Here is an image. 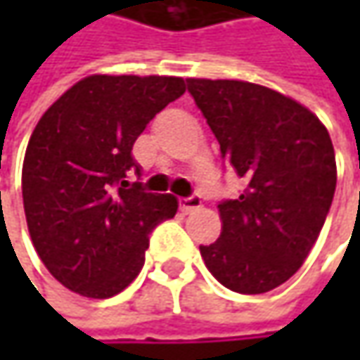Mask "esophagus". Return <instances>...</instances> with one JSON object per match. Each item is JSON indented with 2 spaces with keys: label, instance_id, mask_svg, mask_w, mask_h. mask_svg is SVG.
Segmentation results:
<instances>
[{
  "label": "esophagus",
  "instance_id": "1",
  "mask_svg": "<svg viewBox=\"0 0 360 360\" xmlns=\"http://www.w3.org/2000/svg\"><path fill=\"white\" fill-rule=\"evenodd\" d=\"M200 196L198 194H192V196H188V198H180V210L182 212H192V210H196V208H200Z\"/></svg>",
  "mask_w": 360,
  "mask_h": 360
}]
</instances>
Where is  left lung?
Masks as SVG:
<instances>
[{
	"label": "left lung",
	"mask_w": 360,
	"mask_h": 360,
	"mask_svg": "<svg viewBox=\"0 0 360 360\" xmlns=\"http://www.w3.org/2000/svg\"><path fill=\"white\" fill-rule=\"evenodd\" d=\"M246 188L218 204L222 232L200 255L214 278L240 295L286 283L311 252L337 188L335 150L321 120L278 91L238 79H186Z\"/></svg>",
	"instance_id": "1"
}]
</instances>
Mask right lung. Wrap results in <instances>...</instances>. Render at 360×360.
<instances>
[{
  "mask_svg": "<svg viewBox=\"0 0 360 360\" xmlns=\"http://www.w3.org/2000/svg\"><path fill=\"white\" fill-rule=\"evenodd\" d=\"M186 91L182 77L90 76L37 122L23 158L30 236L56 281L90 298L122 292L144 266L150 232L174 218L172 194L146 192L134 142Z\"/></svg>",
  "mask_w": 360,
  "mask_h": 360,
  "instance_id": "obj_1",
  "label": "right lung"
}]
</instances>
